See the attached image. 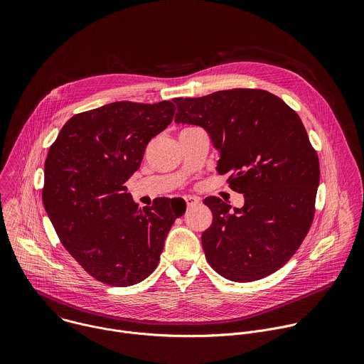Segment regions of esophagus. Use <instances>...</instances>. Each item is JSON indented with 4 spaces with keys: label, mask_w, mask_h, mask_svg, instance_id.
I'll return each mask as SVG.
<instances>
[{
    "label": "esophagus",
    "mask_w": 364,
    "mask_h": 364,
    "mask_svg": "<svg viewBox=\"0 0 364 364\" xmlns=\"http://www.w3.org/2000/svg\"><path fill=\"white\" fill-rule=\"evenodd\" d=\"M184 200H186L187 205H194V204L200 203V198L196 196H184Z\"/></svg>",
    "instance_id": "1"
}]
</instances>
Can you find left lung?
<instances>
[{
	"label": "left lung",
	"instance_id": "8db88e82",
	"mask_svg": "<svg viewBox=\"0 0 364 364\" xmlns=\"http://www.w3.org/2000/svg\"><path fill=\"white\" fill-rule=\"evenodd\" d=\"M176 122L201 127L219 151L218 173H232L240 209L218 197L201 245L210 267L235 282L262 279L284 267L314 219L320 163L306 131L278 96L262 89L176 97Z\"/></svg>",
	"mask_w": 364,
	"mask_h": 364
}]
</instances>
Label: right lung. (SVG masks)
<instances>
[{
  "label": "right lung",
  "instance_id": "add662e5",
  "mask_svg": "<svg viewBox=\"0 0 364 364\" xmlns=\"http://www.w3.org/2000/svg\"><path fill=\"white\" fill-rule=\"evenodd\" d=\"M174 112L170 100L108 103L72 117L48 149L47 216L76 262L103 284L129 287L151 275L174 220L186 212L167 197L139 209L125 186Z\"/></svg>",
  "mask_w": 364,
  "mask_h": 364
}]
</instances>
